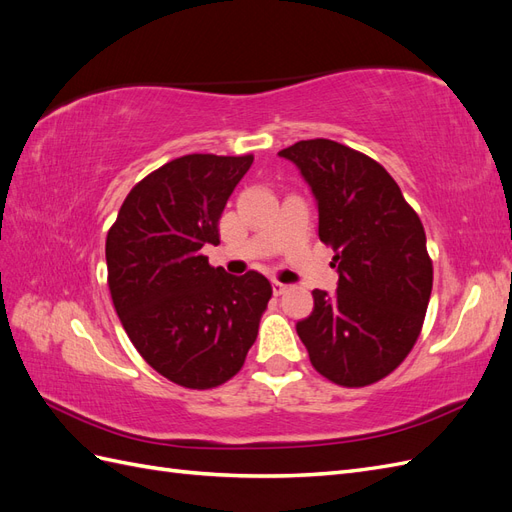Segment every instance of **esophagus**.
I'll list each match as a JSON object with an SVG mask.
<instances>
[{"label": "esophagus", "instance_id": "obj_1", "mask_svg": "<svg viewBox=\"0 0 512 512\" xmlns=\"http://www.w3.org/2000/svg\"><path fill=\"white\" fill-rule=\"evenodd\" d=\"M288 288H290L288 284H282V282H277V280L273 282V294H284Z\"/></svg>", "mask_w": 512, "mask_h": 512}]
</instances>
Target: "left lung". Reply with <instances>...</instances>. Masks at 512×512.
<instances>
[{"instance_id":"left-lung-1","label":"left lung","mask_w":512,"mask_h":512,"mask_svg":"<svg viewBox=\"0 0 512 512\" xmlns=\"http://www.w3.org/2000/svg\"><path fill=\"white\" fill-rule=\"evenodd\" d=\"M299 168L318 205V237L333 247L337 292L314 290L297 333L318 374L339 386L389 376L421 333L433 267L425 230L395 179L365 153L329 138L277 153Z\"/></svg>"}]
</instances>
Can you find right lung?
I'll return each mask as SVG.
<instances>
[{
  "mask_svg": "<svg viewBox=\"0 0 512 512\" xmlns=\"http://www.w3.org/2000/svg\"><path fill=\"white\" fill-rule=\"evenodd\" d=\"M254 156L192 153L136 183L106 235L117 316L143 359L185 389H213L243 367L271 299L265 275H228L203 256L220 243L226 200Z\"/></svg>",
  "mask_w": 512,
  "mask_h": 512,
  "instance_id": "add662e5",
  "label": "right lung"
}]
</instances>
